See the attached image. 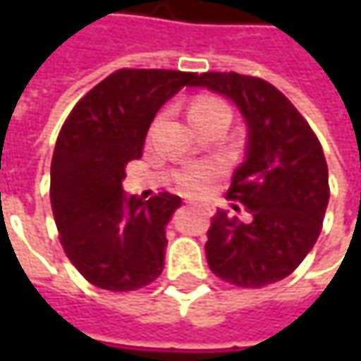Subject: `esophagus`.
Returning <instances> with one entry per match:
<instances>
[{
    "instance_id": "34e87169",
    "label": "esophagus",
    "mask_w": 361,
    "mask_h": 361,
    "mask_svg": "<svg viewBox=\"0 0 361 361\" xmlns=\"http://www.w3.org/2000/svg\"><path fill=\"white\" fill-rule=\"evenodd\" d=\"M188 204H195V207H199L202 211H211V207L207 204V202H195V201H188Z\"/></svg>"
}]
</instances>
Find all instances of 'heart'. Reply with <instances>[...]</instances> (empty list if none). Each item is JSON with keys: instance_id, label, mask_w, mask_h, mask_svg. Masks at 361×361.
Returning a JSON list of instances; mask_svg holds the SVG:
<instances>
[{"instance_id": "b5f03b06", "label": "heart", "mask_w": 361, "mask_h": 361, "mask_svg": "<svg viewBox=\"0 0 361 361\" xmlns=\"http://www.w3.org/2000/svg\"><path fill=\"white\" fill-rule=\"evenodd\" d=\"M213 112H225L229 114V106L225 104L223 100L219 98H211V96H204L199 98L192 108H190V116H202V114H213ZM219 174V166L211 164V162H201V164H192L187 166L185 171L176 174V185L180 187V190H185L188 195H202L207 188L211 187L213 178Z\"/></svg>"}]
</instances>
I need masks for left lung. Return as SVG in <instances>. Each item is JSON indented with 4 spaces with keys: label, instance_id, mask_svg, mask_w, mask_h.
Segmentation results:
<instances>
[{
    "label": "left lung",
    "instance_id": "left-lung-1",
    "mask_svg": "<svg viewBox=\"0 0 361 361\" xmlns=\"http://www.w3.org/2000/svg\"><path fill=\"white\" fill-rule=\"evenodd\" d=\"M227 96L247 124L245 162L233 174L229 199L251 221L216 211L207 233V261L219 279L237 287H265L298 269L317 241L327 201V162L299 110L269 82L237 72L192 78Z\"/></svg>",
    "mask_w": 361,
    "mask_h": 361
}]
</instances>
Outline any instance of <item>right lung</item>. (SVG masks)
Here are the masks:
<instances>
[{
    "label": "right lung",
    "mask_w": 361,
    "mask_h": 361,
    "mask_svg": "<svg viewBox=\"0 0 361 361\" xmlns=\"http://www.w3.org/2000/svg\"><path fill=\"white\" fill-rule=\"evenodd\" d=\"M192 72L122 68L96 84L58 134L49 201L68 259L108 291L152 283L164 267L166 225L180 197H126V164L142 157L160 106L190 84Z\"/></svg>",
    "instance_id": "right-lung-1"
}]
</instances>
